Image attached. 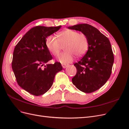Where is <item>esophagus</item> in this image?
I'll list each match as a JSON object with an SVG mask.
<instances>
[{"mask_svg": "<svg viewBox=\"0 0 129 129\" xmlns=\"http://www.w3.org/2000/svg\"><path fill=\"white\" fill-rule=\"evenodd\" d=\"M62 66L63 68H66L68 66V64H63V63H62Z\"/></svg>", "mask_w": 129, "mask_h": 129, "instance_id": "esophagus-1", "label": "esophagus"}]
</instances>
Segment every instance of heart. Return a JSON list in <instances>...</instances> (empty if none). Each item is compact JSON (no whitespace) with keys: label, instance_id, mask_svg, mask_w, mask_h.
<instances>
[{"label":"heart","instance_id":"obj_1","mask_svg":"<svg viewBox=\"0 0 129 129\" xmlns=\"http://www.w3.org/2000/svg\"><path fill=\"white\" fill-rule=\"evenodd\" d=\"M64 45L65 51L59 55L58 59L62 63L66 64L71 62L75 55L80 56L87 52L89 46L88 38L84 33L66 29L58 34V38L50 35L46 41L48 49L55 56L59 54L62 45Z\"/></svg>","mask_w":129,"mask_h":129}]
</instances>
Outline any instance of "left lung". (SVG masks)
I'll use <instances>...</instances> for the list:
<instances>
[{
	"label": "left lung",
	"mask_w": 129,
	"mask_h": 129,
	"mask_svg": "<svg viewBox=\"0 0 129 129\" xmlns=\"http://www.w3.org/2000/svg\"><path fill=\"white\" fill-rule=\"evenodd\" d=\"M68 28L80 31L88 38V51L74 64L77 73L72 81L80 91L90 93L100 89L110 77L114 63L110 42L99 30L89 24H79Z\"/></svg>",
	"instance_id": "1"
}]
</instances>
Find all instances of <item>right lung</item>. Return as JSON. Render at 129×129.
I'll return each mask as SVG.
<instances>
[{
  "label": "right lung",
  "instance_id": "right-lung-1",
  "mask_svg": "<svg viewBox=\"0 0 129 129\" xmlns=\"http://www.w3.org/2000/svg\"><path fill=\"white\" fill-rule=\"evenodd\" d=\"M61 27H34L15 47L12 66L16 81L21 88L33 95H43L49 90L56 74L62 70L59 62L45 65L52 59L46 39Z\"/></svg>",
  "mask_w": 129,
  "mask_h": 129
}]
</instances>
